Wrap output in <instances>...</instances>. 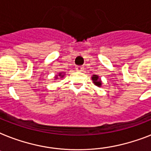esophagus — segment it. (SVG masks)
I'll return each mask as SVG.
<instances>
[{
  "label": "esophagus",
  "mask_w": 151,
  "mask_h": 151,
  "mask_svg": "<svg viewBox=\"0 0 151 151\" xmlns=\"http://www.w3.org/2000/svg\"><path fill=\"white\" fill-rule=\"evenodd\" d=\"M76 70H77L78 71H82V70H84V67H82V66H77V67H76Z\"/></svg>",
  "instance_id": "obj_1"
}]
</instances>
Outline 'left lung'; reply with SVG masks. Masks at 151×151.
<instances>
[{
    "mask_svg": "<svg viewBox=\"0 0 151 151\" xmlns=\"http://www.w3.org/2000/svg\"><path fill=\"white\" fill-rule=\"evenodd\" d=\"M91 80L93 81V83L96 85V86L98 87H101V79L99 78V77L98 75H95V74H94V75L91 77Z\"/></svg>",
    "mask_w": 151,
    "mask_h": 151,
    "instance_id": "1",
    "label": "left lung"
}]
</instances>
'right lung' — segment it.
Wrapping results in <instances>:
<instances>
[{"mask_svg": "<svg viewBox=\"0 0 151 151\" xmlns=\"http://www.w3.org/2000/svg\"><path fill=\"white\" fill-rule=\"evenodd\" d=\"M63 73H59V77H60V78H63ZM58 76L56 75V77H55V78H56V79H57V78H58Z\"/></svg>", "mask_w": 151, "mask_h": 151, "instance_id": "1", "label": "right lung"}]
</instances>
